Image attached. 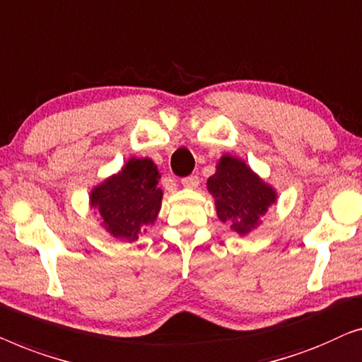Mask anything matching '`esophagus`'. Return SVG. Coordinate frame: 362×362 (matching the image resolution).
<instances>
[{"instance_id": "34e87169", "label": "esophagus", "mask_w": 362, "mask_h": 362, "mask_svg": "<svg viewBox=\"0 0 362 362\" xmlns=\"http://www.w3.org/2000/svg\"><path fill=\"white\" fill-rule=\"evenodd\" d=\"M182 185L185 188H190V190H195V188L200 185V180H198L197 175H190V177H185V179H182Z\"/></svg>"}]
</instances>
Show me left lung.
<instances>
[{"label": "left lung", "mask_w": 362, "mask_h": 362, "mask_svg": "<svg viewBox=\"0 0 362 362\" xmlns=\"http://www.w3.org/2000/svg\"><path fill=\"white\" fill-rule=\"evenodd\" d=\"M206 188L215 200L218 220L230 223V230L239 236L256 230L279 198L271 183L257 175L246 160L231 154L220 157Z\"/></svg>", "instance_id": "left-lung-1"}]
</instances>
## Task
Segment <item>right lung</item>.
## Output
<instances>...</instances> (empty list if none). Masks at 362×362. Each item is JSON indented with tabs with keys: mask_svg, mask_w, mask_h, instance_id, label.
Instances as JSON below:
<instances>
[{
	"mask_svg": "<svg viewBox=\"0 0 362 362\" xmlns=\"http://www.w3.org/2000/svg\"><path fill=\"white\" fill-rule=\"evenodd\" d=\"M160 172L149 157H131L119 172L90 190V210L100 226L119 241L132 243L159 216L164 192Z\"/></svg>",
	"mask_w": 362,
	"mask_h": 362,
	"instance_id": "1",
	"label": "right lung"
}]
</instances>
